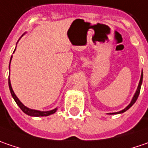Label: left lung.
I'll return each mask as SVG.
<instances>
[{
  "instance_id": "obj_1",
  "label": "left lung",
  "mask_w": 148,
  "mask_h": 148,
  "mask_svg": "<svg viewBox=\"0 0 148 148\" xmlns=\"http://www.w3.org/2000/svg\"><path fill=\"white\" fill-rule=\"evenodd\" d=\"M143 72H142V74H141V79H140V81H139V84H138V88H137V91H136V93L134 94V96H133V98H132V101H131V103L127 105V106L124 109H123V110H121V111H119V112H111V113H109V114H118V113H123V112H126L127 109H129L135 103V102L137 101L138 98V95H139V93H140V89H141V85H142V83H143Z\"/></svg>"
}]
</instances>
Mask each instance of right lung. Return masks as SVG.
I'll return each instance as SVG.
<instances>
[{"instance_id": "1", "label": "right lung", "mask_w": 148, "mask_h": 148, "mask_svg": "<svg viewBox=\"0 0 148 148\" xmlns=\"http://www.w3.org/2000/svg\"><path fill=\"white\" fill-rule=\"evenodd\" d=\"M11 58H12V56H11ZM11 58H10V60H11ZM8 84H9V88H10V93H11L13 99L16 101L17 105L20 107V108H21L25 114H27V115H29V116H33V117H44V116H49V115L53 114V113H55V112H56L57 108H55V109L50 110V111H39V110H35V109H30L29 108L25 107L23 104L19 100V99L16 97V95L15 94V93H14V91H13V89H12V87H11V84H10V78L8 79Z\"/></svg>"}]
</instances>
